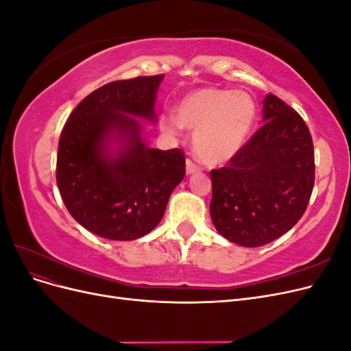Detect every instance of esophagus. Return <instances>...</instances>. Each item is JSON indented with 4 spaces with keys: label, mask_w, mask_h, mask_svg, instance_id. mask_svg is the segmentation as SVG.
<instances>
[{
    "label": "esophagus",
    "mask_w": 351,
    "mask_h": 351,
    "mask_svg": "<svg viewBox=\"0 0 351 351\" xmlns=\"http://www.w3.org/2000/svg\"><path fill=\"white\" fill-rule=\"evenodd\" d=\"M186 169H187V174H193V173H199L200 169H202V167L195 162V159L187 158V161H186Z\"/></svg>",
    "instance_id": "34e87169"
}]
</instances>
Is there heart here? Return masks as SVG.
Masks as SVG:
<instances>
[{
  "mask_svg": "<svg viewBox=\"0 0 351 351\" xmlns=\"http://www.w3.org/2000/svg\"><path fill=\"white\" fill-rule=\"evenodd\" d=\"M177 119L161 117V127L177 133L180 124L193 130V147L208 164H221L234 156L246 142L256 117V104L247 92L215 86L186 93L177 104Z\"/></svg>",
  "mask_w": 351,
  "mask_h": 351,
  "instance_id": "b5f03b06",
  "label": "heart"
}]
</instances>
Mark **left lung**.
<instances>
[{"mask_svg": "<svg viewBox=\"0 0 351 351\" xmlns=\"http://www.w3.org/2000/svg\"><path fill=\"white\" fill-rule=\"evenodd\" d=\"M263 125L226 167L210 169V218L217 231L244 247L281 237L309 205L315 151L309 127L278 97L263 99Z\"/></svg>", "mask_w": 351, "mask_h": 351, "instance_id": "1", "label": "left lung"}]
</instances>
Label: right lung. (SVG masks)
I'll return each instance as SVG.
<instances>
[{
	"label": "right lung",
	"mask_w": 351,
	"mask_h": 351,
	"mask_svg": "<svg viewBox=\"0 0 351 351\" xmlns=\"http://www.w3.org/2000/svg\"><path fill=\"white\" fill-rule=\"evenodd\" d=\"M164 74L115 80L88 95L61 132L57 184L66 208L80 226L110 240H134L162 219L173 190L186 174L178 147H146L133 117L156 120L155 99ZM117 131L130 145L115 158L104 156Z\"/></svg>",
	"instance_id": "obj_1"
}]
</instances>
